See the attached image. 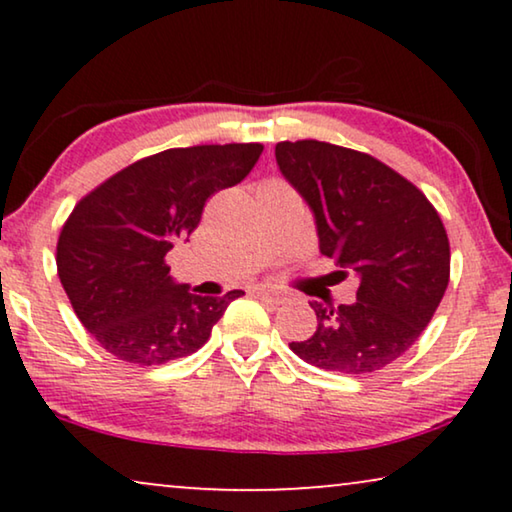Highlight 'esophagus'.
<instances>
[{"label": "esophagus", "mask_w": 512, "mask_h": 512, "mask_svg": "<svg viewBox=\"0 0 512 512\" xmlns=\"http://www.w3.org/2000/svg\"><path fill=\"white\" fill-rule=\"evenodd\" d=\"M249 293H251V296H258V298H268L270 303H275V305H279L284 300V293L282 291L272 289V286H263V284L251 286Z\"/></svg>", "instance_id": "obj_1"}]
</instances>
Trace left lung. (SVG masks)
<instances>
[{
    "label": "left lung",
    "instance_id": "8db88e82",
    "mask_svg": "<svg viewBox=\"0 0 512 512\" xmlns=\"http://www.w3.org/2000/svg\"><path fill=\"white\" fill-rule=\"evenodd\" d=\"M277 165L314 214L321 254L359 275L356 303L312 300L317 331L289 342L321 370L368 375L415 345L450 282V240L415 184L368 153L279 142Z\"/></svg>",
    "mask_w": 512,
    "mask_h": 512
}]
</instances>
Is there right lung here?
Wrapping results in <instances>:
<instances>
[{
	"mask_svg": "<svg viewBox=\"0 0 512 512\" xmlns=\"http://www.w3.org/2000/svg\"><path fill=\"white\" fill-rule=\"evenodd\" d=\"M261 144L167 149L116 172L76 202L58 240V277L76 317L116 359L160 366L205 345L244 291L195 296L167 251L198 228L205 202L247 177Z\"/></svg>",
	"mask_w": 512,
	"mask_h": 512,
	"instance_id": "add662e5",
	"label": "right lung"
}]
</instances>
